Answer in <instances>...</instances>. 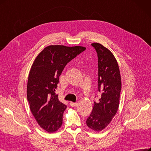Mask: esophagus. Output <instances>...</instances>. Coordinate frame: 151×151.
Wrapping results in <instances>:
<instances>
[{"label":"esophagus","mask_w":151,"mask_h":151,"mask_svg":"<svg viewBox=\"0 0 151 151\" xmlns=\"http://www.w3.org/2000/svg\"><path fill=\"white\" fill-rule=\"evenodd\" d=\"M77 103L76 102H70V106H71L72 107H76L77 106Z\"/></svg>","instance_id":"esophagus-1"}]
</instances>
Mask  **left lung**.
I'll return each mask as SVG.
<instances>
[{"label":"left lung","mask_w":151,"mask_h":151,"mask_svg":"<svg viewBox=\"0 0 151 151\" xmlns=\"http://www.w3.org/2000/svg\"><path fill=\"white\" fill-rule=\"evenodd\" d=\"M98 57V91L99 102H93L87 126L99 132L106 127L116 115L121 90V79L117 62L112 53L101 44L92 43Z\"/></svg>","instance_id":"obj_1"}]
</instances>
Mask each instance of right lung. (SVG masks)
<instances>
[{"label": "right lung", "instance_id": "1", "mask_svg": "<svg viewBox=\"0 0 151 151\" xmlns=\"http://www.w3.org/2000/svg\"><path fill=\"white\" fill-rule=\"evenodd\" d=\"M85 50L82 46L49 45L40 52L31 67L27 100L35 120L47 132H55L61 127L67 108L55 93L59 76L67 64Z\"/></svg>", "mask_w": 151, "mask_h": 151}]
</instances>
